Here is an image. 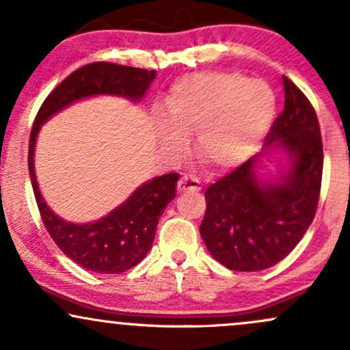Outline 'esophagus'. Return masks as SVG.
Wrapping results in <instances>:
<instances>
[{
	"instance_id": "obj_1",
	"label": "esophagus",
	"mask_w": 350,
	"mask_h": 350,
	"mask_svg": "<svg viewBox=\"0 0 350 350\" xmlns=\"http://www.w3.org/2000/svg\"><path fill=\"white\" fill-rule=\"evenodd\" d=\"M178 191L179 192H187V191H200V183L192 176H183L178 183Z\"/></svg>"
}]
</instances>
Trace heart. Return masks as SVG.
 Listing matches in <instances>:
<instances>
[{"instance_id":"obj_1","label":"heart","mask_w":350,"mask_h":350,"mask_svg":"<svg viewBox=\"0 0 350 350\" xmlns=\"http://www.w3.org/2000/svg\"><path fill=\"white\" fill-rule=\"evenodd\" d=\"M275 115V94L262 80L239 72H198L179 80L159 118L158 138L172 158L187 151L196 135V154L215 171L240 166L255 152Z\"/></svg>"}]
</instances>
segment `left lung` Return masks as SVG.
I'll list each match as a JSON object with an SVG mask.
<instances>
[{
    "instance_id": "obj_1",
    "label": "left lung",
    "mask_w": 350,
    "mask_h": 350,
    "mask_svg": "<svg viewBox=\"0 0 350 350\" xmlns=\"http://www.w3.org/2000/svg\"><path fill=\"white\" fill-rule=\"evenodd\" d=\"M283 87L284 108L265 138L267 150L281 146L291 156L283 183L258 184V154L206 191L200 237L228 270L260 271L281 262L316 215L324 161L319 122L306 95L284 75Z\"/></svg>"
}]
</instances>
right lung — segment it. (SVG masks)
Masks as SVG:
<instances>
[{
    "instance_id": "right-lung-1",
    "label": "right lung",
    "mask_w": 350,
    "mask_h": 350,
    "mask_svg": "<svg viewBox=\"0 0 350 350\" xmlns=\"http://www.w3.org/2000/svg\"><path fill=\"white\" fill-rule=\"evenodd\" d=\"M156 70L138 69L113 62H92L72 72L44 100L36 115L29 136L31 184L42 224L55 245L85 270L116 275L133 268L146 256L154 242L159 217L176 198V172L143 184L126 202L94 224H70L62 220L44 202L34 174L36 136L44 122L59 110L92 95H120L142 100Z\"/></svg>"
}]
</instances>
